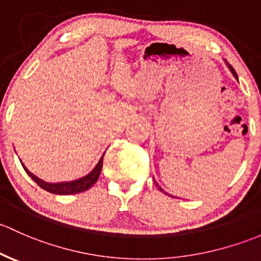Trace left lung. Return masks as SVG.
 Masks as SVG:
<instances>
[{
    "label": "left lung",
    "mask_w": 261,
    "mask_h": 261,
    "mask_svg": "<svg viewBox=\"0 0 261 261\" xmlns=\"http://www.w3.org/2000/svg\"><path fill=\"white\" fill-rule=\"evenodd\" d=\"M229 68H230V70H231V72H232V74H233V76H235V77H236V79H238V74H236V71H235V70H233V68H232V66H231V65H229ZM155 186H157V187H158V189H160L161 191H163L162 189H161V187H160V186H158V184H157V182H155Z\"/></svg>",
    "instance_id": "8db88e82"
}]
</instances>
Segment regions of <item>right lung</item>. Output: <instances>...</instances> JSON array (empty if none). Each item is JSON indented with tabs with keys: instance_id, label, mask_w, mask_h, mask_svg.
<instances>
[{
	"instance_id": "1",
	"label": "right lung",
	"mask_w": 261,
	"mask_h": 261,
	"mask_svg": "<svg viewBox=\"0 0 261 261\" xmlns=\"http://www.w3.org/2000/svg\"><path fill=\"white\" fill-rule=\"evenodd\" d=\"M104 155V154H103ZM22 167L25 168L26 173L39 185L41 189H44L45 191L50 193H55V195H74V193H80L84 192V191L89 190L99 178V174L101 172V167H103V157L100 158V161L98 162V165L95 166L93 171L90 172L89 174L87 176L82 177V178L76 179V181H71V182H60V184H49V182H45L42 179H40L39 177H36L35 174H32L28 168L23 166V163L21 162Z\"/></svg>"
}]
</instances>
